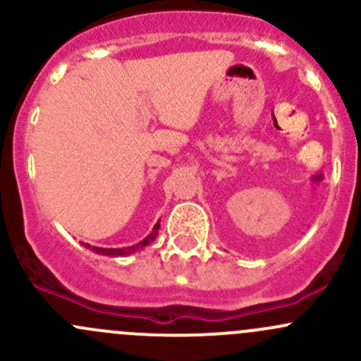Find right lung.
Here are the masks:
<instances>
[{"label": "right lung", "mask_w": 361, "mask_h": 361, "mask_svg": "<svg viewBox=\"0 0 361 361\" xmlns=\"http://www.w3.org/2000/svg\"><path fill=\"white\" fill-rule=\"evenodd\" d=\"M159 228H160V225L157 224L154 227V231H152V234L148 235L147 239H143V241L137 243L136 246H130V248H126V250H120V248H113V250L97 248V246H89V245H87V248L96 251V253H99V255H110V257H122V255H129V253H133V251H136V250H140V248H145V246H147V245H150V243L154 241L155 238H157V231H159Z\"/></svg>", "instance_id": "obj_1"}]
</instances>
